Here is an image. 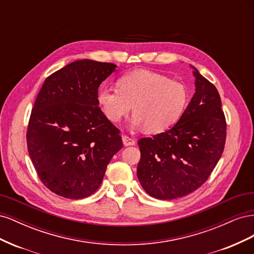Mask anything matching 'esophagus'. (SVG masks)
Returning a JSON list of instances; mask_svg holds the SVG:
<instances>
[{"label": "esophagus", "mask_w": 254, "mask_h": 254, "mask_svg": "<svg viewBox=\"0 0 254 254\" xmlns=\"http://www.w3.org/2000/svg\"><path fill=\"white\" fill-rule=\"evenodd\" d=\"M122 140H123V144L125 146H132L135 144V140H133L132 137H130L128 135H123Z\"/></svg>", "instance_id": "obj_1"}]
</instances>
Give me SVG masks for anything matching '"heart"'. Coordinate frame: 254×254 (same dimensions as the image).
Returning <instances> with one entry per match:
<instances>
[{"label": "heart", "instance_id": "1", "mask_svg": "<svg viewBox=\"0 0 254 254\" xmlns=\"http://www.w3.org/2000/svg\"><path fill=\"white\" fill-rule=\"evenodd\" d=\"M118 90L102 86L97 102L105 117L119 123L131 110V125L149 133L170 129L180 119L188 102V90L178 80L148 70H136L121 76Z\"/></svg>", "mask_w": 254, "mask_h": 254}]
</instances>
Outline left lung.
Returning a JSON list of instances; mask_svg holds the SVG:
<instances>
[{
  "mask_svg": "<svg viewBox=\"0 0 254 254\" xmlns=\"http://www.w3.org/2000/svg\"><path fill=\"white\" fill-rule=\"evenodd\" d=\"M193 67L195 93L177 124L137 142V178L151 197L187 196L207 180L225 148L227 124L217 89Z\"/></svg>",
  "mask_w": 254,
  "mask_h": 254,
  "instance_id": "1",
  "label": "left lung"
}]
</instances>
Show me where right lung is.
<instances>
[{"label": "right lung", "instance_id": "obj_1", "mask_svg": "<svg viewBox=\"0 0 254 254\" xmlns=\"http://www.w3.org/2000/svg\"><path fill=\"white\" fill-rule=\"evenodd\" d=\"M117 65L82 59L44 80L28 122L29 157L53 193L82 199L99 188L122 147L120 130L98 107V87Z\"/></svg>", "mask_w": 254, "mask_h": 254}]
</instances>
